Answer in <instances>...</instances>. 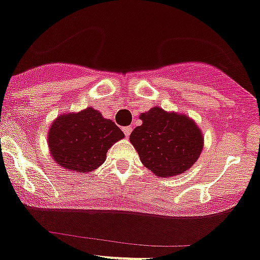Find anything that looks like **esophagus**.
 Returning <instances> with one entry per match:
<instances>
[{"label": "esophagus", "mask_w": 260, "mask_h": 260, "mask_svg": "<svg viewBox=\"0 0 260 260\" xmlns=\"http://www.w3.org/2000/svg\"><path fill=\"white\" fill-rule=\"evenodd\" d=\"M123 132H124V135H125V137H129V135H131V132H132V127H129V125H128V127H124L123 128Z\"/></svg>", "instance_id": "obj_1"}]
</instances>
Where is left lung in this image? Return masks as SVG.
Returning a JSON list of instances; mask_svg holds the SVG:
<instances>
[{"label": "left lung", "mask_w": 260, "mask_h": 260, "mask_svg": "<svg viewBox=\"0 0 260 260\" xmlns=\"http://www.w3.org/2000/svg\"><path fill=\"white\" fill-rule=\"evenodd\" d=\"M140 119L142 124L133 129L129 141L148 170L169 178L196 164L203 150V135L191 118L153 107L141 113Z\"/></svg>", "instance_id": "obj_1"}]
</instances>
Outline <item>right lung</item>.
Here are the masks:
<instances>
[{
  "mask_svg": "<svg viewBox=\"0 0 260 260\" xmlns=\"http://www.w3.org/2000/svg\"><path fill=\"white\" fill-rule=\"evenodd\" d=\"M124 133L99 110L62 113L48 129V147L55 164L66 170L91 173L107 158V152Z\"/></svg>",
  "mask_w": 260,
  "mask_h": 260,
  "instance_id": "1",
  "label": "right lung"
}]
</instances>
